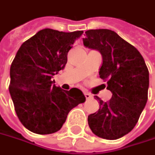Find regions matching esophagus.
<instances>
[{"instance_id": "obj_1", "label": "esophagus", "mask_w": 155, "mask_h": 155, "mask_svg": "<svg viewBox=\"0 0 155 155\" xmlns=\"http://www.w3.org/2000/svg\"><path fill=\"white\" fill-rule=\"evenodd\" d=\"M84 96L86 99H90V98H92V94H90L89 92L84 91Z\"/></svg>"}]
</instances>
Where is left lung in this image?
<instances>
[{
    "instance_id": "1",
    "label": "left lung",
    "mask_w": 155,
    "mask_h": 155,
    "mask_svg": "<svg viewBox=\"0 0 155 155\" xmlns=\"http://www.w3.org/2000/svg\"><path fill=\"white\" fill-rule=\"evenodd\" d=\"M84 45L102 55L101 78L107 80L112 98L99 100L98 112L90 114L88 123L92 132L107 140L128 134L137 123L148 101L149 74L139 51L116 32L107 30L85 31Z\"/></svg>"
}]
</instances>
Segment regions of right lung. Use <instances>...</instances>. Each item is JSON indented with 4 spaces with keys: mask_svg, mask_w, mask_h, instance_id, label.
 <instances>
[{
    "mask_svg": "<svg viewBox=\"0 0 155 155\" xmlns=\"http://www.w3.org/2000/svg\"><path fill=\"white\" fill-rule=\"evenodd\" d=\"M83 33L44 29L18 50L10 68L9 92L19 121L31 132L60 130L71 110L85 101L80 90H63L51 80L65 67L67 53Z\"/></svg>",
    "mask_w": 155,
    "mask_h": 155,
    "instance_id": "right-lung-1",
    "label": "right lung"
}]
</instances>
